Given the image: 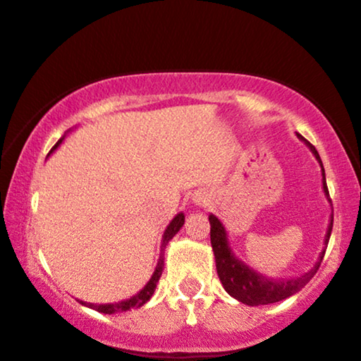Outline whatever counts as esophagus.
Wrapping results in <instances>:
<instances>
[{
    "label": "esophagus",
    "instance_id": "obj_1",
    "mask_svg": "<svg viewBox=\"0 0 361 361\" xmlns=\"http://www.w3.org/2000/svg\"><path fill=\"white\" fill-rule=\"evenodd\" d=\"M193 202L197 205H209V202H210V197L207 193H197L193 197Z\"/></svg>",
    "mask_w": 361,
    "mask_h": 361
}]
</instances>
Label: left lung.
I'll return each instance as SVG.
<instances>
[{"label": "left lung", "instance_id": "left-lung-1", "mask_svg": "<svg viewBox=\"0 0 361 361\" xmlns=\"http://www.w3.org/2000/svg\"><path fill=\"white\" fill-rule=\"evenodd\" d=\"M297 137L312 151L314 157L317 159L322 173V190H324L326 198L329 200V192H327L326 186V173L324 166H322L321 157H319V152L316 151V147H314L309 140L302 137L300 134H297ZM209 222L210 243H212V250L215 256V267H217V275L219 279H221L222 287L226 288V292L229 293L231 297H234L235 300L243 302V304L246 305H251V307H255V305L275 304V302H280L295 295L299 290L304 288L305 285L312 280V276L316 275L319 267H321V261L324 258L327 243H329L331 231H333V214H331V221L329 226H327L324 238V247L319 252L316 264H314L307 273H304V275L300 276H293V279H268L263 273L252 270L251 267H247L243 259H239L238 256H235L234 250L231 247L226 227H224L221 219L215 217L214 214H210Z\"/></svg>", "mask_w": 361, "mask_h": 361}]
</instances>
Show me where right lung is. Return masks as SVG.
<instances>
[{"mask_svg":"<svg viewBox=\"0 0 361 361\" xmlns=\"http://www.w3.org/2000/svg\"><path fill=\"white\" fill-rule=\"evenodd\" d=\"M62 140H64V137H61L59 140H57V144L51 149V152H54L57 147L61 146ZM51 152H49V154H51ZM183 224H185V214L183 212L176 214V217L173 219L171 222H169V226L166 227V231H164V234H163V239H161V255H159V259H157L156 270H154V273H152L151 280H149L147 283L144 285V288L140 290V292L135 293V295H132L130 299L114 302V304H90V302L80 300L81 304L86 305V307L93 309V310H98V312H102V314H117V312H126V310H130L134 307L135 309L142 307V305L146 304L149 299H151L152 293H154L157 281H159L161 273H163V267H164L163 251H164V247H166V244L171 241L173 238H175V234L178 233V231L183 227Z\"/></svg>","mask_w":361,"mask_h":361,"instance_id":"1","label":"right lung"}]
</instances>
